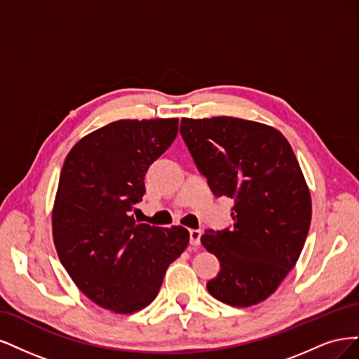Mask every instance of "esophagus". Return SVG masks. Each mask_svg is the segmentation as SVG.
Masks as SVG:
<instances>
[{"label": "esophagus", "instance_id": "esophagus-1", "mask_svg": "<svg viewBox=\"0 0 359 359\" xmlns=\"http://www.w3.org/2000/svg\"><path fill=\"white\" fill-rule=\"evenodd\" d=\"M201 238V231L200 229H189V243L192 246H198Z\"/></svg>", "mask_w": 359, "mask_h": 359}]
</instances>
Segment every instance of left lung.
Segmentation results:
<instances>
[{
  "label": "left lung",
  "mask_w": 359,
  "mask_h": 359,
  "mask_svg": "<svg viewBox=\"0 0 359 359\" xmlns=\"http://www.w3.org/2000/svg\"><path fill=\"white\" fill-rule=\"evenodd\" d=\"M180 134L212 192L234 200L233 228L201 236L221 262L207 291L229 306L258 304L294 269L310 228V191L294 150L273 126L238 118H183Z\"/></svg>",
  "instance_id": "8db88e82"
}]
</instances>
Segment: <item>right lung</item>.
I'll list each match as a JSON object with an SVG mask.
<instances>
[{
	"mask_svg": "<svg viewBox=\"0 0 359 359\" xmlns=\"http://www.w3.org/2000/svg\"><path fill=\"white\" fill-rule=\"evenodd\" d=\"M179 119H122L85 135L67 155L52 212L61 264L89 299L128 315L156 298L189 243L183 226L137 224L150 164L175 142Z\"/></svg>",
	"mask_w": 359,
	"mask_h": 359,
	"instance_id": "add662e5",
	"label": "right lung"
}]
</instances>
